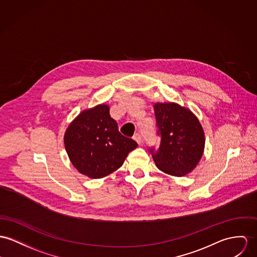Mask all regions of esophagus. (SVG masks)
<instances>
[{
  "label": "esophagus",
  "mask_w": 257,
  "mask_h": 257,
  "mask_svg": "<svg viewBox=\"0 0 257 257\" xmlns=\"http://www.w3.org/2000/svg\"><path fill=\"white\" fill-rule=\"evenodd\" d=\"M133 139H134V140H135V141H136V142L138 143L139 145H140V144L142 143V136H141L140 134H138V133L134 135V137H133Z\"/></svg>",
  "instance_id": "34e87169"
}]
</instances>
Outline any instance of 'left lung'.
<instances>
[{"label":"left lung","instance_id":"obj_1","mask_svg":"<svg viewBox=\"0 0 257 257\" xmlns=\"http://www.w3.org/2000/svg\"><path fill=\"white\" fill-rule=\"evenodd\" d=\"M154 109L161 141L158 152H150L157 167L176 177L189 174L204 152V132L198 117L176 102H156Z\"/></svg>","mask_w":257,"mask_h":257}]
</instances>
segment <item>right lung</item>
I'll return each mask as SVG.
<instances>
[{
  "label": "right lung",
  "instance_id": "right-lung-1",
  "mask_svg": "<svg viewBox=\"0 0 257 257\" xmlns=\"http://www.w3.org/2000/svg\"><path fill=\"white\" fill-rule=\"evenodd\" d=\"M63 142L72 165L92 179L117 170L128 154L138 147L133 139L119 133L109 106L104 103L80 112L67 127Z\"/></svg>",
  "mask_w": 257,
  "mask_h": 257
}]
</instances>
